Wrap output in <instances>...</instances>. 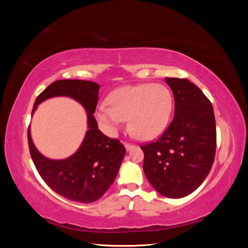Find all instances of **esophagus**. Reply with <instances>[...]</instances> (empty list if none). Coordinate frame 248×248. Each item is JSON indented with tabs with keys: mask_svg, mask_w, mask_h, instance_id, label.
Segmentation results:
<instances>
[{
	"mask_svg": "<svg viewBox=\"0 0 248 248\" xmlns=\"http://www.w3.org/2000/svg\"><path fill=\"white\" fill-rule=\"evenodd\" d=\"M124 146H125L127 151H129V150H130L131 148L134 147V145H133V144H130V142H124Z\"/></svg>",
	"mask_w": 248,
	"mask_h": 248,
	"instance_id": "esophagus-1",
	"label": "esophagus"
}]
</instances>
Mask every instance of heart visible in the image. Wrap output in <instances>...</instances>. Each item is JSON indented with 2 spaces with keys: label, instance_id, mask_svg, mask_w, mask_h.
Masks as SVG:
<instances>
[{
  "label": "heart",
  "instance_id": "b5f03b06",
  "mask_svg": "<svg viewBox=\"0 0 248 248\" xmlns=\"http://www.w3.org/2000/svg\"><path fill=\"white\" fill-rule=\"evenodd\" d=\"M108 104H100L96 117L109 132H114L128 119L130 130L140 139H153L169 124L172 110V96L161 84L127 86L108 96Z\"/></svg>",
  "mask_w": 248,
  "mask_h": 248
}]
</instances>
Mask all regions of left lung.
<instances>
[{
  "mask_svg": "<svg viewBox=\"0 0 248 248\" xmlns=\"http://www.w3.org/2000/svg\"><path fill=\"white\" fill-rule=\"evenodd\" d=\"M175 98L174 119L155 141L141 145L144 172L163 197L188 196L204 182L215 158L213 107L186 78H166Z\"/></svg>",
  "mask_w": 248,
  "mask_h": 248,
  "instance_id": "1",
  "label": "left lung"
}]
</instances>
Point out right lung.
<instances>
[{
  "label": "right lung",
  "instance_id": "1",
  "mask_svg": "<svg viewBox=\"0 0 248 248\" xmlns=\"http://www.w3.org/2000/svg\"><path fill=\"white\" fill-rule=\"evenodd\" d=\"M99 88L94 81L60 79L50 84L36 98L32 114L40 102L55 96L71 97L86 108L89 130L79 149L68 158L52 160L41 155L28 129L30 154L43 181L60 196L85 204L100 199L114 183L126 152L118 139L104 136L98 129L93 114Z\"/></svg>",
  "mask_w": 248,
  "mask_h": 248
}]
</instances>
